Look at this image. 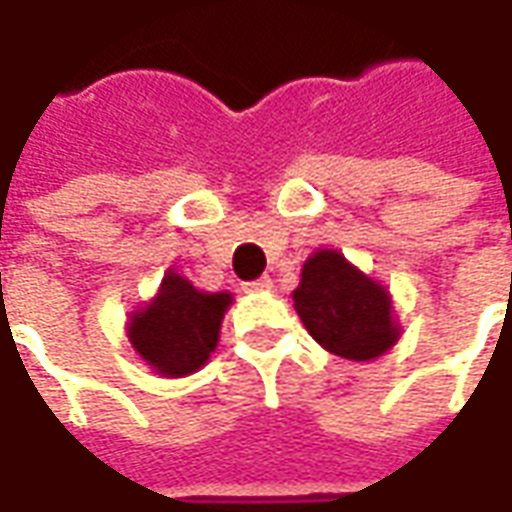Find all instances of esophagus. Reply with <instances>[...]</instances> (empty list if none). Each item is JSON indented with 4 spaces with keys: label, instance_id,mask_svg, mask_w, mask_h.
Here are the masks:
<instances>
[{
    "label": "esophagus",
    "instance_id": "1",
    "mask_svg": "<svg viewBox=\"0 0 512 512\" xmlns=\"http://www.w3.org/2000/svg\"><path fill=\"white\" fill-rule=\"evenodd\" d=\"M244 290L246 293H263V290H271V277L252 279V282H246Z\"/></svg>",
    "mask_w": 512,
    "mask_h": 512
}]
</instances>
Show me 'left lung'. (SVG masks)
I'll use <instances>...</instances> for the list:
<instances>
[{"label":"left lung","mask_w":512,"mask_h":512,"mask_svg":"<svg viewBox=\"0 0 512 512\" xmlns=\"http://www.w3.org/2000/svg\"><path fill=\"white\" fill-rule=\"evenodd\" d=\"M293 307L315 343L351 362L378 359L400 340L389 290L337 249H318L307 257Z\"/></svg>","instance_id":"left-lung-1"}]
</instances>
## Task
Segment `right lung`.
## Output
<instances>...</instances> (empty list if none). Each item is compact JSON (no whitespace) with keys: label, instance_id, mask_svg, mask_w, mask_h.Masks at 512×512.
Returning a JSON list of instances; mask_svg holds the SVG:
<instances>
[{"label":"right lung","instance_id":"right-lung-1","mask_svg":"<svg viewBox=\"0 0 512 512\" xmlns=\"http://www.w3.org/2000/svg\"><path fill=\"white\" fill-rule=\"evenodd\" d=\"M230 304L233 296L227 290L205 293L167 271L156 299L131 315L128 343L161 376H191L211 359Z\"/></svg>","mask_w":512,"mask_h":512}]
</instances>
